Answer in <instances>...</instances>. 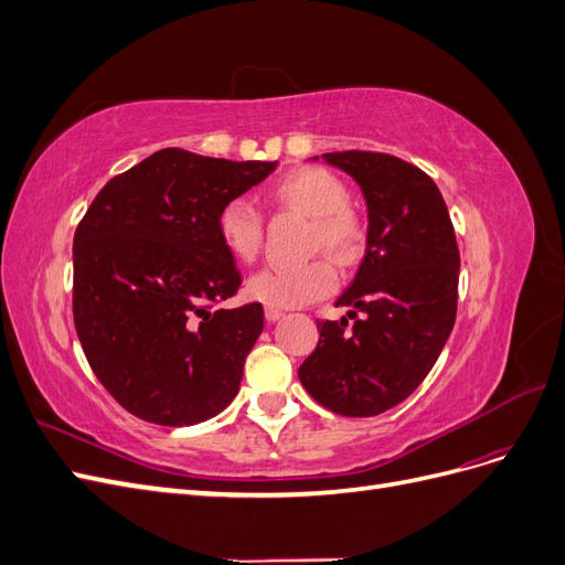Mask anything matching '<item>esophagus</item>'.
<instances>
[{"label": "esophagus", "instance_id": "1", "mask_svg": "<svg viewBox=\"0 0 565 565\" xmlns=\"http://www.w3.org/2000/svg\"><path fill=\"white\" fill-rule=\"evenodd\" d=\"M264 316H266V320H268V322H276V320H280L285 313H282L280 309H273V306H266V309H264Z\"/></svg>", "mask_w": 565, "mask_h": 565}]
</instances>
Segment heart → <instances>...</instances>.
Listing matches in <instances>:
<instances>
[{
    "label": "heart",
    "mask_w": 565,
    "mask_h": 565,
    "mask_svg": "<svg viewBox=\"0 0 565 565\" xmlns=\"http://www.w3.org/2000/svg\"><path fill=\"white\" fill-rule=\"evenodd\" d=\"M276 198L289 207L316 218V245L328 249L337 262L347 264L363 247V226L347 207L349 188L322 167H299L287 172L276 188ZM216 231L224 247L245 264L254 262L264 245V216L247 198H233L216 216ZM337 287V273L324 262L301 266L264 268L247 285L252 299L273 309H299L328 297Z\"/></svg>",
    "instance_id": "1"
}]
</instances>
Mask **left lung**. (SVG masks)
<instances>
[{
  "label": "left lung",
  "mask_w": 565,
  "mask_h": 565,
  "mask_svg": "<svg viewBox=\"0 0 565 565\" xmlns=\"http://www.w3.org/2000/svg\"><path fill=\"white\" fill-rule=\"evenodd\" d=\"M318 160V158H313ZM361 185L365 256L334 306L362 318L318 322L320 341L299 367L303 388L344 417H374L403 403L446 347L457 313L459 249L438 185L386 152H324Z\"/></svg>",
  "instance_id": "8db88e82"
}]
</instances>
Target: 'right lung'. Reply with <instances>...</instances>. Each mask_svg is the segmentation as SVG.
<instances>
[{
    "instance_id": "add662e5",
    "label": "right lung",
    "mask_w": 565,
    "mask_h": 565,
    "mask_svg": "<svg viewBox=\"0 0 565 565\" xmlns=\"http://www.w3.org/2000/svg\"><path fill=\"white\" fill-rule=\"evenodd\" d=\"M276 167L162 148L110 179L79 221L75 330L127 413L191 426L237 396L264 309L212 306L243 285L216 216Z\"/></svg>"
}]
</instances>
